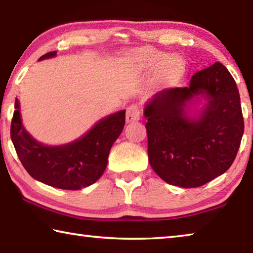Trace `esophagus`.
Here are the masks:
<instances>
[{
    "label": "esophagus",
    "instance_id": "1",
    "mask_svg": "<svg viewBox=\"0 0 253 253\" xmlns=\"http://www.w3.org/2000/svg\"><path fill=\"white\" fill-rule=\"evenodd\" d=\"M140 109L139 106L137 105H130L126 110V122L127 123H134L139 119Z\"/></svg>",
    "mask_w": 253,
    "mask_h": 253
}]
</instances>
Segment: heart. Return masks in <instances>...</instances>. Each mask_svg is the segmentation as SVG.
<instances>
[{
    "label": "heart",
    "mask_w": 253,
    "mask_h": 253,
    "mask_svg": "<svg viewBox=\"0 0 253 253\" xmlns=\"http://www.w3.org/2000/svg\"><path fill=\"white\" fill-rule=\"evenodd\" d=\"M135 65L146 72L158 70V77L164 84H173L185 72V63L177 55H166L152 48L136 49L131 54Z\"/></svg>",
    "instance_id": "heart-1"
}]
</instances>
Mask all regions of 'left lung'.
<instances>
[{"label":"left lung","mask_w":253,"mask_h":253,"mask_svg":"<svg viewBox=\"0 0 253 253\" xmlns=\"http://www.w3.org/2000/svg\"><path fill=\"white\" fill-rule=\"evenodd\" d=\"M198 95L208 102L198 119L190 118L189 106ZM144 116L149 164L163 181L185 188L225 173L245 130L238 87L220 62L194 74L187 87L157 92Z\"/></svg>","instance_id":"8db88e82"}]
</instances>
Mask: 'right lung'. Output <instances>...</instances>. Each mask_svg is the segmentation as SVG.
Here are the masks:
<instances>
[{"label":"right lung","instance_id":"obj_1","mask_svg":"<svg viewBox=\"0 0 253 253\" xmlns=\"http://www.w3.org/2000/svg\"><path fill=\"white\" fill-rule=\"evenodd\" d=\"M57 51L39 60L55 57ZM11 139L23 168L33 178L62 190H80L95 183L105 172L110 148L125 126L126 110L98 122L87 134L61 146H45L24 129L19 99L15 98Z\"/></svg>","mask_w":253,"mask_h":253}]
</instances>
